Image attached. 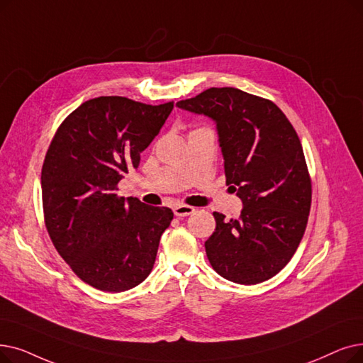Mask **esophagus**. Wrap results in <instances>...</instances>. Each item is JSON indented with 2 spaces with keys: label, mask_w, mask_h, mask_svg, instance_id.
Listing matches in <instances>:
<instances>
[{
  "label": "esophagus",
  "mask_w": 363,
  "mask_h": 363,
  "mask_svg": "<svg viewBox=\"0 0 363 363\" xmlns=\"http://www.w3.org/2000/svg\"><path fill=\"white\" fill-rule=\"evenodd\" d=\"M194 211H196L194 208L186 206V204H178V206L173 208V213H175V215L179 216V218L191 215V213H194Z\"/></svg>",
  "instance_id": "34e87169"
}]
</instances>
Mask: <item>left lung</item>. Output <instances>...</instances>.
Returning a JSON list of instances; mask_svg holds the SVG:
<instances>
[{
  "label": "left lung",
  "mask_w": 363,
  "mask_h": 363,
  "mask_svg": "<svg viewBox=\"0 0 363 363\" xmlns=\"http://www.w3.org/2000/svg\"><path fill=\"white\" fill-rule=\"evenodd\" d=\"M177 106L216 123L227 185L243 203L239 219L213 212L204 242L213 270L240 285L276 276L301 242L311 179L292 124L269 99L234 87H211Z\"/></svg>",
  "instance_id": "8db88e82"
}]
</instances>
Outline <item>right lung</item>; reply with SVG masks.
<instances>
[{"mask_svg": "<svg viewBox=\"0 0 363 363\" xmlns=\"http://www.w3.org/2000/svg\"><path fill=\"white\" fill-rule=\"evenodd\" d=\"M172 109L173 102L94 98L64 120L47 150L41 170L45 228L59 255L93 288L129 291L152 270L173 212L117 191Z\"/></svg>", "mask_w": 363, "mask_h": 363, "instance_id": "add662e5", "label": "right lung"}]
</instances>
